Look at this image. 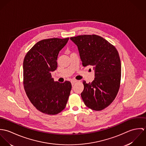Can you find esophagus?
<instances>
[{
	"instance_id": "1",
	"label": "esophagus",
	"mask_w": 146,
	"mask_h": 146,
	"mask_svg": "<svg viewBox=\"0 0 146 146\" xmlns=\"http://www.w3.org/2000/svg\"><path fill=\"white\" fill-rule=\"evenodd\" d=\"M76 82H78L77 80H72V81H71V84H72V85L73 86Z\"/></svg>"
}]
</instances>
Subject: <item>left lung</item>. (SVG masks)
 <instances>
[{"label": "left lung", "instance_id": "obj_1", "mask_svg": "<svg viewBox=\"0 0 146 146\" xmlns=\"http://www.w3.org/2000/svg\"><path fill=\"white\" fill-rule=\"evenodd\" d=\"M70 39L78 46L84 67L93 66L94 70V80L88 84L83 82L84 103L93 110H102L113 101L120 88L121 66L119 53L113 45L97 35H79Z\"/></svg>", "mask_w": 146, "mask_h": 146}]
</instances>
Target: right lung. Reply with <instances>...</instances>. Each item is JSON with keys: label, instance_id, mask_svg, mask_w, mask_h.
<instances>
[{"label": "right lung", "instance_id": "right-lung-1", "mask_svg": "<svg viewBox=\"0 0 146 146\" xmlns=\"http://www.w3.org/2000/svg\"><path fill=\"white\" fill-rule=\"evenodd\" d=\"M69 38H50L36 42L23 62V86L33 106L42 113L56 115L64 109L71 90L68 81L54 82L51 72L57 68V57Z\"/></svg>", "mask_w": 146, "mask_h": 146}]
</instances>
